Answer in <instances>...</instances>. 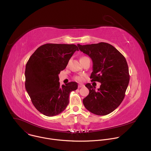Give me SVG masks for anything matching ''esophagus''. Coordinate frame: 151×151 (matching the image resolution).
<instances>
[{
  "mask_svg": "<svg viewBox=\"0 0 151 151\" xmlns=\"http://www.w3.org/2000/svg\"><path fill=\"white\" fill-rule=\"evenodd\" d=\"M84 87V85H83L82 83L78 84V88H82V87Z\"/></svg>",
  "mask_w": 151,
  "mask_h": 151,
  "instance_id": "34e87169",
  "label": "esophagus"
}]
</instances>
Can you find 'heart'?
<instances>
[{
  "label": "heart",
  "mask_w": 151,
  "mask_h": 151,
  "mask_svg": "<svg viewBox=\"0 0 151 151\" xmlns=\"http://www.w3.org/2000/svg\"><path fill=\"white\" fill-rule=\"evenodd\" d=\"M87 58V57H82L81 58V60H83V59H85V58ZM74 78H75V80H76V81H83V77L82 76H81V75H77V76H75Z\"/></svg>",
  "instance_id": "1"
}]
</instances>
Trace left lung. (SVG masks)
<instances>
[{"instance_id":"obj_1","label":"left lung","mask_w":151,"mask_h":151,"mask_svg":"<svg viewBox=\"0 0 151 151\" xmlns=\"http://www.w3.org/2000/svg\"><path fill=\"white\" fill-rule=\"evenodd\" d=\"M79 50L87 54L93 63L91 81L101 83L100 88L85 85L89 94L83 99L85 108L97 115L111 113L122 101L130 81L125 58L112 45L105 42L81 45Z\"/></svg>"}]
</instances>
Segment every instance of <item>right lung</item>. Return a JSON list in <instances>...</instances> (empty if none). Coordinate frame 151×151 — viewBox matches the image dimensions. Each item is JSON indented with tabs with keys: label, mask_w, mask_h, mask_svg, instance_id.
<instances>
[{
	"label": "right lung",
	"mask_w": 151,
	"mask_h": 151,
	"mask_svg": "<svg viewBox=\"0 0 151 151\" xmlns=\"http://www.w3.org/2000/svg\"><path fill=\"white\" fill-rule=\"evenodd\" d=\"M76 51L78 48L74 44H44L26 64V90L36 109L45 116H55L64 111L70 93L78 88L75 82L61 86L58 82V74L66 68Z\"/></svg>",
	"instance_id": "obj_1"
}]
</instances>
